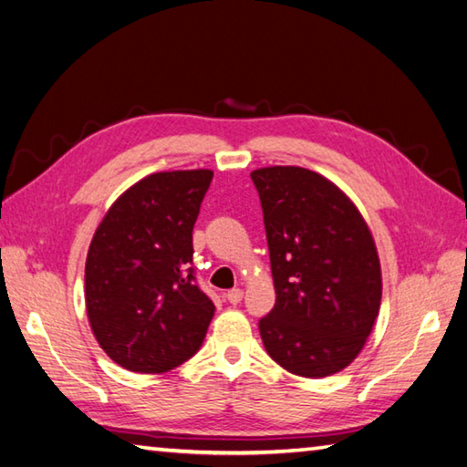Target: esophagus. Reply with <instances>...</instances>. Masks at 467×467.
Listing matches in <instances>:
<instances>
[{
	"label": "esophagus",
	"mask_w": 467,
	"mask_h": 467,
	"mask_svg": "<svg viewBox=\"0 0 467 467\" xmlns=\"http://www.w3.org/2000/svg\"><path fill=\"white\" fill-rule=\"evenodd\" d=\"M243 296H244L243 288H233V290L226 292V300H229L231 305H238V302L243 300Z\"/></svg>",
	"instance_id": "1"
}]
</instances>
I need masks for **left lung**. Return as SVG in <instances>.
<instances>
[{
	"label": "left lung",
	"mask_w": 467,
	"mask_h": 467,
	"mask_svg": "<svg viewBox=\"0 0 467 467\" xmlns=\"http://www.w3.org/2000/svg\"><path fill=\"white\" fill-rule=\"evenodd\" d=\"M265 213L276 305L258 322L268 356L324 378L362 352L382 302L370 226L338 184L302 167L251 172Z\"/></svg>",
	"instance_id": "obj_1"
}]
</instances>
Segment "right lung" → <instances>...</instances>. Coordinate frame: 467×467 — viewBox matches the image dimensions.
I'll return each mask as SVG.
<instances>
[{"mask_svg": "<svg viewBox=\"0 0 467 467\" xmlns=\"http://www.w3.org/2000/svg\"><path fill=\"white\" fill-rule=\"evenodd\" d=\"M211 179V169L147 175L111 204L91 238L87 318L103 352L125 370L162 374L201 348L214 305L189 265Z\"/></svg>", "mask_w": 467, "mask_h": 467, "instance_id": "obj_1", "label": "right lung"}]
</instances>
